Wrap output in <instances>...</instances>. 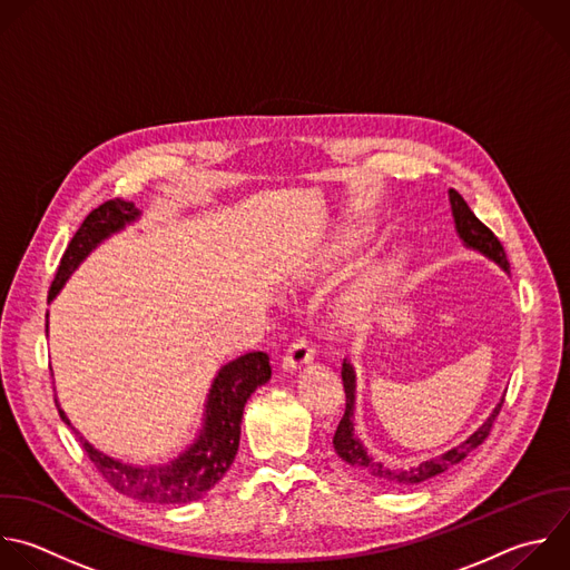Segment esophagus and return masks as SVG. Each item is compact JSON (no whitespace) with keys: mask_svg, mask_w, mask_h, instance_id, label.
I'll return each mask as SVG.
<instances>
[{"mask_svg":"<svg viewBox=\"0 0 570 570\" xmlns=\"http://www.w3.org/2000/svg\"><path fill=\"white\" fill-rule=\"evenodd\" d=\"M313 355H315L313 342L306 340V337H295V340L291 342L286 355H284V366L291 368V371H295V368L308 364V362L313 360Z\"/></svg>","mask_w":570,"mask_h":570,"instance_id":"34e87169","label":"esophagus"}]
</instances>
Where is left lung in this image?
I'll return each instance as SVG.
<instances>
[{
  "instance_id": "8db88e82",
  "label": "left lung",
  "mask_w": 570,
  "mask_h": 570,
  "mask_svg": "<svg viewBox=\"0 0 570 570\" xmlns=\"http://www.w3.org/2000/svg\"><path fill=\"white\" fill-rule=\"evenodd\" d=\"M450 202H452V213H454V222H456V230L459 235L463 237V242L481 253H485L488 257H492L494 262H499L505 271H510V262L505 257V248L503 244L499 242V237L472 213V208L468 206V202L456 193V189H450ZM342 385H344V394H346V403H344V414H342V421L335 430V436H333V445H335V452L340 454L342 461H346L355 472H360L362 476H368V479H377V481H387V483H399V485H414V483H423L436 474H443L448 472L452 465L461 463L472 450H476L492 432V423L494 419L499 416L501 412V405L503 401L497 405V410L490 414V419L465 441L461 443L459 448L436 456V459H430L425 463H421L419 468H412V470H392V468H385L381 461H375L366 454V450L362 448V443L355 439L353 434V392H355V375H353V368L351 364L344 360L342 362Z\"/></svg>"
}]
</instances>
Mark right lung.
Here are the masks:
<instances>
[{
    "mask_svg": "<svg viewBox=\"0 0 570 570\" xmlns=\"http://www.w3.org/2000/svg\"><path fill=\"white\" fill-rule=\"evenodd\" d=\"M136 217L138 210L131 202L125 199H109L102 206L94 208L71 237L60 259V266L49 288V299L56 297L67 277L96 248V244H100L105 237L120 230L127 222H134ZM271 373V357L264 351L246 353L228 362L219 371L210 390L206 428L199 441L169 465L134 468L100 454L71 428L58 401H53L60 419L78 434L89 461L116 492L145 503H189L202 499L210 488H215L233 465L239 448L246 401L257 387L268 381Z\"/></svg>",
    "mask_w": 570,
    "mask_h": 570,
    "instance_id": "1",
    "label": "right lung"
}]
</instances>
